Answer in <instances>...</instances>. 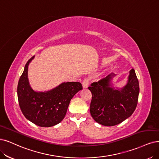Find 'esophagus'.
Masks as SVG:
<instances>
[{
  "instance_id": "1",
  "label": "esophagus",
  "mask_w": 159,
  "mask_h": 159,
  "mask_svg": "<svg viewBox=\"0 0 159 159\" xmlns=\"http://www.w3.org/2000/svg\"><path fill=\"white\" fill-rule=\"evenodd\" d=\"M89 80L88 79H84L83 81V83H82V84H83V89H87L88 86H89Z\"/></svg>"
}]
</instances>
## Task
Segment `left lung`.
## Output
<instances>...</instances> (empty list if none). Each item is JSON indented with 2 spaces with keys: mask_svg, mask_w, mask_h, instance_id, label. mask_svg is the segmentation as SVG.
Listing matches in <instances>:
<instances>
[{
  "mask_svg": "<svg viewBox=\"0 0 159 159\" xmlns=\"http://www.w3.org/2000/svg\"><path fill=\"white\" fill-rule=\"evenodd\" d=\"M126 84L115 89L112 79L115 74L91 84L89 89L92 98L90 111L92 118L99 124L113 126L120 124L135 111L139 92V82L134 69L130 70Z\"/></svg>",
  "mask_w": 159,
  "mask_h": 159,
  "instance_id": "8db88e82",
  "label": "left lung"
}]
</instances>
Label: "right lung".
<instances>
[{
  "mask_svg": "<svg viewBox=\"0 0 159 159\" xmlns=\"http://www.w3.org/2000/svg\"><path fill=\"white\" fill-rule=\"evenodd\" d=\"M32 57L25 66L17 85V98L25 118L41 127L59 124L66 115L70 99L83 89L79 82L63 83L48 91H34L29 84L28 67Z\"/></svg>",
  "mask_w": 159,
  "mask_h": 159,
  "instance_id": "obj_1",
  "label": "right lung"
}]
</instances>
